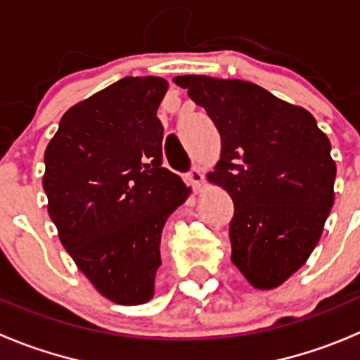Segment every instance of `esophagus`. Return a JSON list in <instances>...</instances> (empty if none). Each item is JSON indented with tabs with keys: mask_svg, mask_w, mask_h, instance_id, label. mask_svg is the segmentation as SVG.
<instances>
[{
	"mask_svg": "<svg viewBox=\"0 0 360 360\" xmlns=\"http://www.w3.org/2000/svg\"><path fill=\"white\" fill-rule=\"evenodd\" d=\"M186 181H188V184H191V186H193V190H200V186L203 183V172L198 169V167H193V169L186 174Z\"/></svg>",
	"mask_w": 360,
	"mask_h": 360,
	"instance_id": "1",
	"label": "esophagus"
}]
</instances>
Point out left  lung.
I'll return each mask as SVG.
<instances>
[{"mask_svg":"<svg viewBox=\"0 0 360 360\" xmlns=\"http://www.w3.org/2000/svg\"><path fill=\"white\" fill-rule=\"evenodd\" d=\"M221 136L209 179L233 200L231 261L257 289H274L317 245L335 202L331 143L314 116L268 90L209 76H176Z\"/></svg>","mask_w":360,"mask_h":360,"instance_id":"left-lung-1","label":"left lung"}]
</instances>
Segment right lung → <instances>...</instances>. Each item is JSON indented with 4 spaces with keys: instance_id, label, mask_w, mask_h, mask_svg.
<instances>
[{
    "instance_id": "right-lung-1",
    "label": "right lung",
    "mask_w": 360,
    "mask_h": 360,
    "mask_svg": "<svg viewBox=\"0 0 360 360\" xmlns=\"http://www.w3.org/2000/svg\"><path fill=\"white\" fill-rule=\"evenodd\" d=\"M167 86L157 76L118 79L69 108L45 151L43 190L60 242L118 304L153 297L163 224L190 193L162 167Z\"/></svg>"
}]
</instances>
